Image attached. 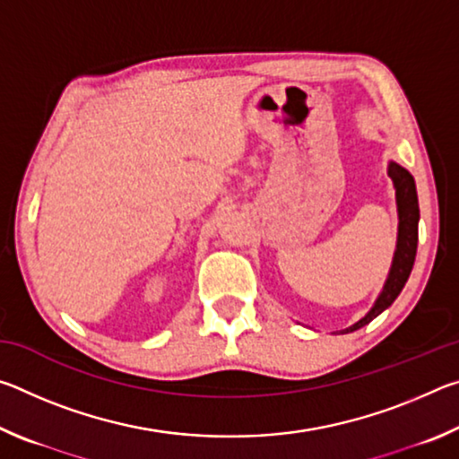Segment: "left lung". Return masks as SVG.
Returning <instances> with one entry per match:
<instances>
[{
	"instance_id": "1",
	"label": "left lung",
	"mask_w": 459,
	"mask_h": 459,
	"mask_svg": "<svg viewBox=\"0 0 459 459\" xmlns=\"http://www.w3.org/2000/svg\"><path fill=\"white\" fill-rule=\"evenodd\" d=\"M386 174L393 180L394 200H397V216H399L397 247H394L393 263H391V269H388L383 291L378 293L375 306H372L368 309V314L360 317L359 322L348 325L346 330H342V333L359 330L362 325L370 324L377 316L383 314L385 309L399 298V293L403 291V287H405L407 279L411 275V269H413V263H415L417 237H419V200H417L415 180L405 168L397 164V161H388Z\"/></svg>"
}]
</instances>
